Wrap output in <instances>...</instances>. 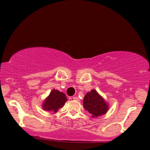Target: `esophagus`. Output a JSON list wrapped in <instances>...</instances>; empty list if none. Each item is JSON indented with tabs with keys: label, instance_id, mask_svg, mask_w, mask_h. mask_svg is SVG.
Returning a JSON list of instances; mask_svg holds the SVG:
<instances>
[{
	"label": "esophagus",
	"instance_id": "34e87169",
	"mask_svg": "<svg viewBox=\"0 0 150 150\" xmlns=\"http://www.w3.org/2000/svg\"><path fill=\"white\" fill-rule=\"evenodd\" d=\"M73 100H75V101H80V100H79V98L77 97H73Z\"/></svg>",
	"mask_w": 150,
	"mask_h": 150
}]
</instances>
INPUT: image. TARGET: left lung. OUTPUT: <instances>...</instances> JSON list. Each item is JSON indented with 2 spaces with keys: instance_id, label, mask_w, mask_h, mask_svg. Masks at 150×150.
<instances>
[{
  "instance_id": "obj_1",
  "label": "left lung",
  "mask_w": 150,
  "mask_h": 150,
  "mask_svg": "<svg viewBox=\"0 0 150 150\" xmlns=\"http://www.w3.org/2000/svg\"><path fill=\"white\" fill-rule=\"evenodd\" d=\"M83 105L84 108L92 115V117L104 115L108 110V105L94 89L87 93L84 97Z\"/></svg>"
}]
</instances>
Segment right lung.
Here are the masks:
<instances>
[{"label":"right lung","mask_w":150,"mask_h":150,"mask_svg":"<svg viewBox=\"0 0 150 150\" xmlns=\"http://www.w3.org/2000/svg\"><path fill=\"white\" fill-rule=\"evenodd\" d=\"M66 101L67 98L65 94L58 90L53 89L52 92L50 93L49 97L44 101L43 108L46 111L57 112L58 108L63 107Z\"/></svg>","instance_id":"obj_1"}]
</instances>
